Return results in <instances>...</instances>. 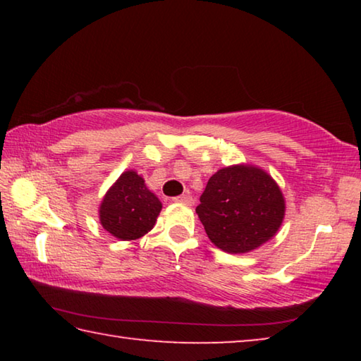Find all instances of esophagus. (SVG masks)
Segmentation results:
<instances>
[{
    "mask_svg": "<svg viewBox=\"0 0 361 361\" xmlns=\"http://www.w3.org/2000/svg\"><path fill=\"white\" fill-rule=\"evenodd\" d=\"M175 202H180V204H186V205H192L194 204V199L191 194H183V195H178V197L173 199Z\"/></svg>",
    "mask_w": 361,
    "mask_h": 361,
    "instance_id": "obj_1",
    "label": "esophagus"
}]
</instances>
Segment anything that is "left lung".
Segmentation results:
<instances>
[{
    "label": "left lung",
    "instance_id": "1",
    "mask_svg": "<svg viewBox=\"0 0 361 361\" xmlns=\"http://www.w3.org/2000/svg\"><path fill=\"white\" fill-rule=\"evenodd\" d=\"M195 213L218 248L247 253L279 231L285 200L264 170L232 166L218 170L209 180Z\"/></svg>",
    "mask_w": 361,
    "mask_h": 361
}]
</instances>
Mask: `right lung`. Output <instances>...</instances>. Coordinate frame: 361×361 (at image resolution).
Masks as SVG:
<instances>
[{"label":"right lung","mask_w":361,"mask_h":361,"mask_svg":"<svg viewBox=\"0 0 361 361\" xmlns=\"http://www.w3.org/2000/svg\"><path fill=\"white\" fill-rule=\"evenodd\" d=\"M162 204L137 172H124L100 205V223L121 240H135L156 224Z\"/></svg>","instance_id":"1"}]
</instances>
